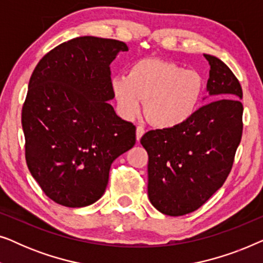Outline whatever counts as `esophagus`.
Returning <instances> with one entry per match:
<instances>
[{"label": "esophagus", "instance_id": "34e87169", "mask_svg": "<svg viewBox=\"0 0 263 263\" xmlns=\"http://www.w3.org/2000/svg\"><path fill=\"white\" fill-rule=\"evenodd\" d=\"M143 134H145V128L141 127V125L136 127V140H138V141H140V139L142 138Z\"/></svg>", "mask_w": 263, "mask_h": 263}]
</instances>
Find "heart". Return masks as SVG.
I'll return each instance as SVG.
<instances>
[{"label":"heart","mask_w":263,"mask_h":263,"mask_svg":"<svg viewBox=\"0 0 263 263\" xmlns=\"http://www.w3.org/2000/svg\"><path fill=\"white\" fill-rule=\"evenodd\" d=\"M111 91L124 117H134L145 102L146 118L154 127L171 129L186 123L199 110L203 78L195 70L156 57H145L129 67L127 75L111 80Z\"/></svg>","instance_id":"obj_1"}]
</instances>
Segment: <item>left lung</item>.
Segmentation results:
<instances>
[{"mask_svg":"<svg viewBox=\"0 0 263 263\" xmlns=\"http://www.w3.org/2000/svg\"><path fill=\"white\" fill-rule=\"evenodd\" d=\"M207 91L214 100L179 127L147 132L140 142L148 153V197L163 214L179 217L200 208L228 178L243 132L238 79L217 57Z\"/></svg>","mask_w":263,"mask_h":263,"instance_id":"8db88e82","label":"left lung"}]
</instances>
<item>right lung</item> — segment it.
<instances>
[{
	"mask_svg": "<svg viewBox=\"0 0 263 263\" xmlns=\"http://www.w3.org/2000/svg\"><path fill=\"white\" fill-rule=\"evenodd\" d=\"M125 43L92 35L62 43L31 75L21 123L25 157L44 194L66 207L95 203L112 161L135 145V125L109 100L110 63Z\"/></svg>",
	"mask_w": 263,
	"mask_h": 263,
	"instance_id": "obj_1",
	"label": "right lung"
}]
</instances>
